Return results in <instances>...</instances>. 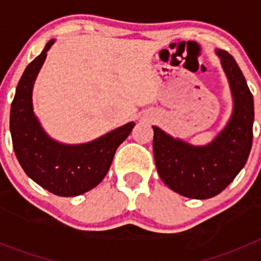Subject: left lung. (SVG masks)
Segmentation results:
<instances>
[{"instance_id":"8db88e82","label":"left lung","mask_w":261,"mask_h":261,"mask_svg":"<svg viewBox=\"0 0 261 261\" xmlns=\"http://www.w3.org/2000/svg\"><path fill=\"white\" fill-rule=\"evenodd\" d=\"M232 94V114L225 127L206 145H192L159 128L154 130L155 164L162 180L172 191L193 199L217 196L240 173L252 144L254 98L238 63L217 49Z\"/></svg>"}]
</instances>
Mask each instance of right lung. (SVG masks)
<instances>
[{"label":"right lung","mask_w":261,"mask_h":261,"mask_svg":"<svg viewBox=\"0 0 261 261\" xmlns=\"http://www.w3.org/2000/svg\"><path fill=\"white\" fill-rule=\"evenodd\" d=\"M54 43L55 39H51L46 44L18 82L10 112V131L15 154L28 177L50 193L75 197L101 183L116 149L130 135L135 122L84 144H63L50 138L34 112L33 88Z\"/></svg>","instance_id":"1"}]
</instances>
